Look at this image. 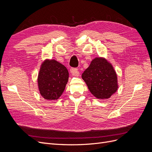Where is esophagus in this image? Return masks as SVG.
<instances>
[{
	"instance_id": "obj_1",
	"label": "esophagus",
	"mask_w": 152,
	"mask_h": 152,
	"mask_svg": "<svg viewBox=\"0 0 152 152\" xmlns=\"http://www.w3.org/2000/svg\"><path fill=\"white\" fill-rule=\"evenodd\" d=\"M70 73L73 76H79V72L78 71V69L75 68H72L70 69Z\"/></svg>"
}]
</instances>
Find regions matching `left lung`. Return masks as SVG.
Returning a JSON list of instances; mask_svg holds the SVG:
<instances>
[{"label": "left lung", "instance_id": "8db88e82", "mask_svg": "<svg viewBox=\"0 0 152 152\" xmlns=\"http://www.w3.org/2000/svg\"><path fill=\"white\" fill-rule=\"evenodd\" d=\"M92 94L98 99H108L118 89L117 76L112 65L103 58H96L82 74Z\"/></svg>", "mask_w": 152, "mask_h": 152}]
</instances>
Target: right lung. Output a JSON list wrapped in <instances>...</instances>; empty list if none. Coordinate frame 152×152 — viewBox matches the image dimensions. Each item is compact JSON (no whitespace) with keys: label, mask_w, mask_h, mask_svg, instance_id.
Here are the masks:
<instances>
[{"label":"right lung","mask_w":152,"mask_h":152,"mask_svg":"<svg viewBox=\"0 0 152 152\" xmlns=\"http://www.w3.org/2000/svg\"><path fill=\"white\" fill-rule=\"evenodd\" d=\"M69 73L66 68L54 59L45 60L38 75L40 93L47 100H56L60 97L67 84Z\"/></svg>","instance_id":"obj_1"}]
</instances>
